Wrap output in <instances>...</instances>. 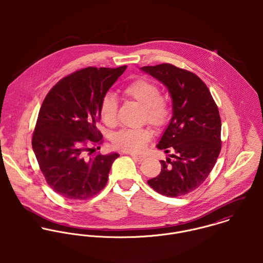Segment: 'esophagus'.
Returning a JSON list of instances; mask_svg holds the SVG:
<instances>
[{
  "label": "esophagus",
  "instance_id": "34e87169",
  "mask_svg": "<svg viewBox=\"0 0 263 263\" xmlns=\"http://www.w3.org/2000/svg\"><path fill=\"white\" fill-rule=\"evenodd\" d=\"M130 156H132L134 159H136L137 161H139V162H142V161L145 160V158H146V157L143 156V155H137V154H132Z\"/></svg>",
  "mask_w": 263,
  "mask_h": 263
}]
</instances>
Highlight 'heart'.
<instances>
[{"label": "heart", "mask_w": 263, "mask_h": 263, "mask_svg": "<svg viewBox=\"0 0 263 263\" xmlns=\"http://www.w3.org/2000/svg\"><path fill=\"white\" fill-rule=\"evenodd\" d=\"M123 94L144 107V117L155 127L165 125L170 117V108L165 99L161 97L159 87L150 80L139 78L123 89ZM118 101L116 97L107 93L100 103V116L107 125H112L116 119ZM150 132L146 128H125L116 133L113 137V144L116 148L125 152L141 151L150 140Z\"/></svg>", "instance_id": "heart-1"}]
</instances>
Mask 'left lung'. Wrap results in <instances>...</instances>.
<instances>
[{
  "label": "left lung",
  "mask_w": 263,
  "mask_h": 263,
  "mask_svg": "<svg viewBox=\"0 0 263 263\" xmlns=\"http://www.w3.org/2000/svg\"><path fill=\"white\" fill-rule=\"evenodd\" d=\"M141 70L161 82L172 98V118L157 148L173 154L160 161L162 169L148 180L169 197L187 194L203 183L221 152V117L206 85L195 74L170 64Z\"/></svg>",
  "instance_id": "obj_1"
}]
</instances>
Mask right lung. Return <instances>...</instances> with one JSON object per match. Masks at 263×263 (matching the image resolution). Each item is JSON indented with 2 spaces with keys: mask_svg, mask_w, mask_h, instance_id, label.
I'll return each instance as SVG.
<instances>
[{
  "mask_svg": "<svg viewBox=\"0 0 263 263\" xmlns=\"http://www.w3.org/2000/svg\"><path fill=\"white\" fill-rule=\"evenodd\" d=\"M125 69L89 67L77 71L59 81L42 102L32 149L47 184L65 198H90L107 183L119 155L86 158V153L102 142L96 126L100 103Z\"/></svg>",
  "mask_w": 263,
  "mask_h": 263,
  "instance_id": "obj_1",
  "label": "right lung"
}]
</instances>
